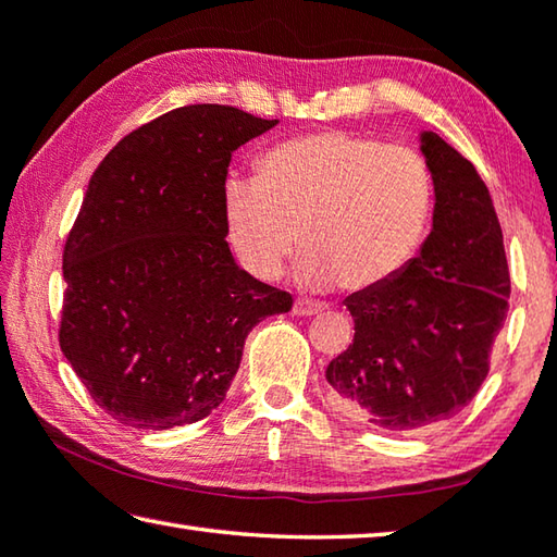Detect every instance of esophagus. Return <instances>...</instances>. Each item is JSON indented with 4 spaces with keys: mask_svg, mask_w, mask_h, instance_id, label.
<instances>
[{
    "mask_svg": "<svg viewBox=\"0 0 557 557\" xmlns=\"http://www.w3.org/2000/svg\"><path fill=\"white\" fill-rule=\"evenodd\" d=\"M292 311L297 313V315H315V313L325 311V304H321V301H309V299H297V301H294Z\"/></svg>",
    "mask_w": 557,
    "mask_h": 557,
    "instance_id": "obj_1",
    "label": "esophagus"
}]
</instances>
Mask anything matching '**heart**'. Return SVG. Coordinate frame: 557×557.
Wrapping results in <instances>:
<instances>
[{"mask_svg": "<svg viewBox=\"0 0 557 557\" xmlns=\"http://www.w3.org/2000/svg\"><path fill=\"white\" fill-rule=\"evenodd\" d=\"M226 242L250 275L272 280L292 250L299 285H384L418 256L432 212V178L416 149L341 129L265 151L258 176L222 188Z\"/></svg>", "mask_w": 557, "mask_h": 557, "instance_id": "1", "label": "heart"}]
</instances>
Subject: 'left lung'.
I'll use <instances>...</instances> for the list:
<instances>
[{"mask_svg": "<svg viewBox=\"0 0 557 557\" xmlns=\"http://www.w3.org/2000/svg\"><path fill=\"white\" fill-rule=\"evenodd\" d=\"M432 232L396 277L355 292V341L331 359V400L347 416L408 434L461 412L490 372L509 309V268L493 198L475 166L422 133Z\"/></svg>", "mask_w": 557, "mask_h": 557, "instance_id": "1", "label": "left lung"}]
</instances>
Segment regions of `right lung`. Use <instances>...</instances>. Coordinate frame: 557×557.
Segmentation results:
<instances>
[{
  "label": "right lung",
  "mask_w": 557,
  "mask_h": 557,
  "mask_svg": "<svg viewBox=\"0 0 557 557\" xmlns=\"http://www.w3.org/2000/svg\"><path fill=\"white\" fill-rule=\"evenodd\" d=\"M275 125L234 106H183L94 171L64 244L60 347L96 406L127 428L210 416L253 325L292 309V294L236 265L222 212L232 154Z\"/></svg>",
  "instance_id": "obj_1"
}]
</instances>
